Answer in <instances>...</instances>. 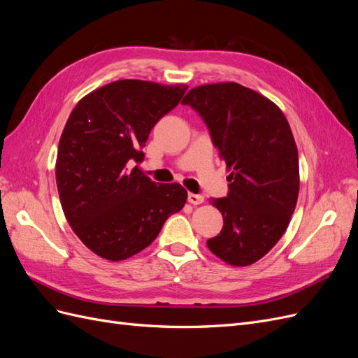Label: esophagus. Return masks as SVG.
Wrapping results in <instances>:
<instances>
[{
    "label": "esophagus",
    "instance_id": "34e87169",
    "mask_svg": "<svg viewBox=\"0 0 358 358\" xmlns=\"http://www.w3.org/2000/svg\"><path fill=\"white\" fill-rule=\"evenodd\" d=\"M188 201L194 206H197V204H201L204 201V197L200 196V194H188Z\"/></svg>",
    "mask_w": 358,
    "mask_h": 358
}]
</instances>
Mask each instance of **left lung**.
Instances as JSON below:
<instances>
[{"instance_id": "8db88e82", "label": "left lung", "mask_w": 358, "mask_h": 358, "mask_svg": "<svg viewBox=\"0 0 358 358\" xmlns=\"http://www.w3.org/2000/svg\"><path fill=\"white\" fill-rule=\"evenodd\" d=\"M182 104L203 117L230 171L227 197L210 200L224 227L206 243L227 264H252L282 237L299 197V152L287 117L234 82L197 86Z\"/></svg>"}]
</instances>
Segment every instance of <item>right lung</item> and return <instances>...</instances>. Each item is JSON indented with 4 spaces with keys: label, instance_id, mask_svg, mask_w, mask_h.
Masks as SVG:
<instances>
[{
    "label": "right lung",
    "instance_id": "obj_1",
    "mask_svg": "<svg viewBox=\"0 0 358 358\" xmlns=\"http://www.w3.org/2000/svg\"><path fill=\"white\" fill-rule=\"evenodd\" d=\"M187 85L124 79L76 104L59 138L57 187L64 215L91 251L121 262L152 243L187 201L179 183H155L137 166L159 119L179 104Z\"/></svg>",
    "mask_w": 358,
    "mask_h": 358
}]
</instances>
